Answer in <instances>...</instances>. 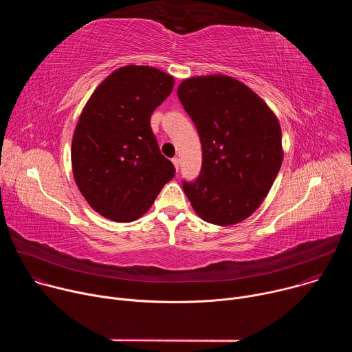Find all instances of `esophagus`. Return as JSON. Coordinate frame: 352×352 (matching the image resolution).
Masks as SVG:
<instances>
[{
    "instance_id": "1",
    "label": "esophagus",
    "mask_w": 352,
    "mask_h": 352,
    "mask_svg": "<svg viewBox=\"0 0 352 352\" xmlns=\"http://www.w3.org/2000/svg\"><path fill=\"white\" fill-rule=\"evenodd\" d=\"M173 164H174L175 170L178 171V170H179V166H181V162H179V159H178V157H174V159H173Z\"/></svg>"
}]
</instances>
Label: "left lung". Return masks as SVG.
<instances>
[{"mask_svg": "<svg viewBox=\"0 0 352 352\" xmlns=\"http://www.w3.org/2000/svg\"><path fill=\"white\" fill-rule=\"evenodd\" d=\"M178 97L202 143V168L182 182L197 216L232 226L267 196L283 163L281 128L263 100L224 75L185 79Z\"/></svg>", "mask_w": 352, "mask_h": 352, "instance_id": "1", "label": "left lung"}]
</instances>
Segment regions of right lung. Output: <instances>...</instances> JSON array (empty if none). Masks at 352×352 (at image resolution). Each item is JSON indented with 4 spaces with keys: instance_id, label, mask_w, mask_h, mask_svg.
Segmentation results:
<instances>
[{
    "instance_id": "right-lung-1",
    "label": "right lung",
    "mask_w": 352,
    "mask_h": 352,
    "mask_svg": "<svg viewBox=\"0 0 352 352\" xmlns=\"http://www.w3.org/2000/svg\"><path fill=\"white\" fill-rule=\"evenodd\" d=\"M174 78L140 65L114 71L86 103L72 139V171L87 204L106 219L143 216L175 168L150 128V117L170 96Z\"/></svg>"
}]
</instances>
